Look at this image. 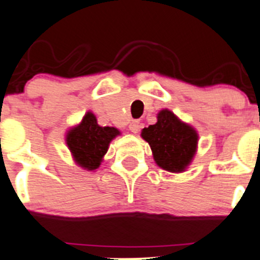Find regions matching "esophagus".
<instances>
[{"mask_svg":"<svg viewBox=\"0 0 260 260\" xmlns=\"http://www.w3.org/2000/svg\"><path fill=\"white\" fill-rule=\"evenodd\" d=\"M141 129V123L138 120H133L129 124V131L132 133H138V131Z\"/></svg>","mask_w":260,"mask_h":260,"instance_id":"1","label":"esophagus"}]
</instances>
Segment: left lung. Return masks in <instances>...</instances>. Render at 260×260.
<instances>
[{"instance_id":"obj_1","label":"left lung","mask_w":260,"mask_h":260,"mask_svg":"<svg viewBox=\"0 0 260 260\" xmlns=\"http://www.w3.org/2000/svg\"><path fill=\"white\" fill-rule=\"evenodd\" d=\"M141 136L150 145L155 162L170 173H183L197 151V131L168 109L161 110L157 122L143 128Z\"/></svg>"}]
</instances>
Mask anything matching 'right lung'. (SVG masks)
<instances>
[{
    "label": "right lung",
    "mask_w": 260,
    "mask_h": 260,
    "mask_svg": "<svg viewBox=\"0 0 260 260\" xmlns=\"http://www.w3.org/2000/svg\"><path fill=\"white\" fill-rule=\"evenodd\" d=\"M119 131L114 127H100L96 117L87 112L81 123L67 132L66 143L75 162L86 170H95L102 164L103 157Z\"/></svg>",
    "instance_id": "1"
}]
</instances>
